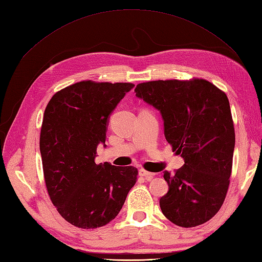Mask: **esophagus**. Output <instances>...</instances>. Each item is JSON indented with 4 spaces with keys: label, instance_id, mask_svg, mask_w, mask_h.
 Segmentation results:
<instances>
[{
    "label": "esophagus",
    "instance_id": "esophagus-1",
    "mask_svg": "<svg viewBox=\"0 0 262 262\" xmlns=\"http://www.w3.org/2000/svg\"><path fill=\"white\" fill-rule=\"evenodd\" d=\"M139 174H140V177H143L144 179L148 180V181L152 180L153 177H155V173H151V172L145 171V170H143V169H141V170L139 171Z\"/></svg>",
    "mask_w": 262,
    "mask_h": 262
}]
</instances>
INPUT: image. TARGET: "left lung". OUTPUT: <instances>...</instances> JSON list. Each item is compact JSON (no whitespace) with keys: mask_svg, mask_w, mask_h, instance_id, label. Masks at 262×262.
Masks as SVG:
<instances>
[{"mask_svg":"<svg viewBox=\"0 0 262 262\" xmlns=\"http://www.w3.org/2000/svg\"><path fill=\"white\" fill-rule=\"evenodd\" d=\"M135 91L160 110L165 139L184 159L174 174L164 171L161 211L179 227L200 226L219 211L230 183L235 136L227 94L198 78L143 82Z\"/></svg>","mask_w":262,"mask_h":262,"instance_id":"8db88e82","label":"left lung"}]
</instances>
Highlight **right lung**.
<instances>
[{"instance_id": "add662e5", "label": "right lung", "mask_w": 262, "mask_h": 262, "mask_svg": "<svg viewBox=\"0 0 262 262\" xmlns=\"http://www.w3.org/2000/svg\"><path fill=\"white\" fill-rule=\"evenodd\" d=\"M133 83L81 81L57 91L44 111L40 151L44 181L57 212L71 225L95 229L122 209L138 169L94 162L107 119Z\"/></svg>"}]
</instances>
